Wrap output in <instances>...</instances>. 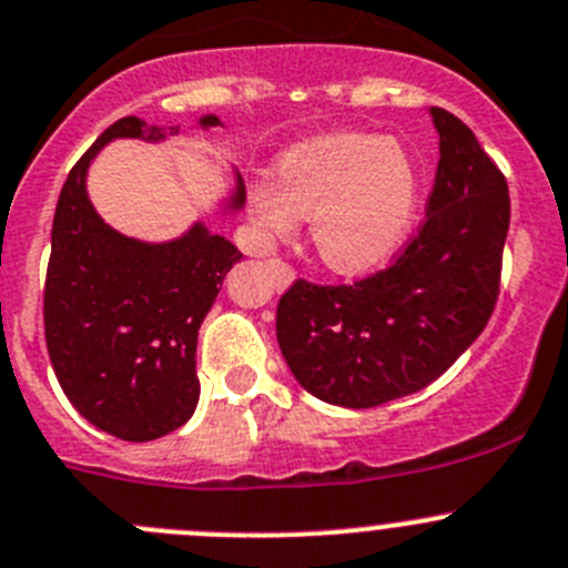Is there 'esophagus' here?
Returning <instances> with one entry per match:
<instances>
[{
	"mask_svg": "<svg viewBox=\"0 0 568 568\" xmlns=\"http://www.w3.org/2000/svg\"><path fill=\"white\" fill-rule=\"evenodd\" d=\"M270 267H273L275 284H278V287H287V284H293V278H295L293 264L284 262L281 256H275V258H270Z\"/></svg>",
	"mask_w": 568,
	"mask_h": 568,
	"instance_id": "1",
	"label": "esophagus"
}]
</instances>
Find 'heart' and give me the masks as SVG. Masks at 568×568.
<instances>
[{
    "label": "heart",
    "mask_w": 568,
    "mask_h": 568,
    "mask_svg": "<svg viewBox=\"0 0 568 568\" xmlns=\"http://www.w3.org/2000/svg\"><path fill=\"white\" fill-rule=\"evenodd\" d=\"M275 183L251 189V223L262 240L293 234L310 217L326 264L359 273L385 262L415 220L420 178L404 144L371 133H332L278 159Z\"/></svg>",
    "instance_id": "heart-1"
}]
</instances>
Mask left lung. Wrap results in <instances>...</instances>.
Instances as JSON below:
<instances>
[{"mask_svg": "<svg viewBox=\"0 0 568 568\" xmlns=\"http://www.w3.org/2000/svg\"><path fill=\"white\" fill-rule=\"evenodd\" d=\"M440 161L418 231L390 264L351 284L295 278L275 334L321 402L368 409L420 390L483 334L501 284L510 194L471 128L432 108Z\"/></svg>", "mask_w": 568, "mask_h": 568, "instance_id": "1", "label": "left lung"}]
</instances>
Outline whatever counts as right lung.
<instances>
[{"label":"right lung","mask_w":568,"mask_h":568,"mask_svg":"<svg viewBox=\"0 0 568 568\" xmlns=\"http://www.w3.org/2000/svg\"><path fill=\"white\" fill-rule=\"evenodd\" d=\"M217 125V116H203ZM175 128L116 119L69 170L52 220L44 281V337L69 402L97 429L155 440L197 407V332L223 278L242 258L229 240L194 225L166 245H144L97 217L85 170L119 136L159 142ZM245 200V183L234 206Z\"/></svg>","instance_id":"right-lung-1"}]
</instances>
